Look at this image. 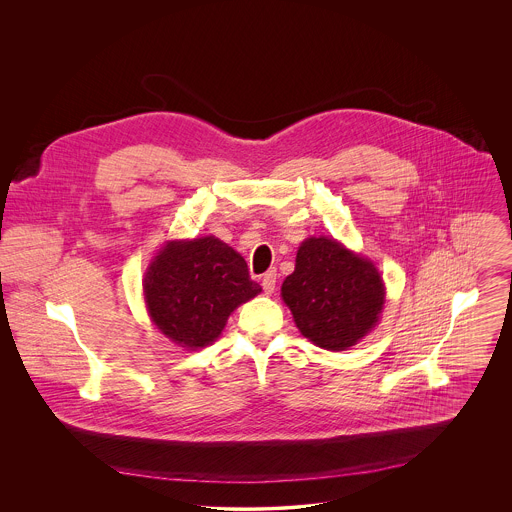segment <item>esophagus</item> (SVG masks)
I'll list each match as a JSON object with an SVG mask.
<instances>
[{
	"label": "esophagus",
	"instance_id": "esophagus-1",
	"mask_svg": "<svg viewBox=\"0 0 512 512\" xmlns=\"http://www.w3.org/2000/svg\"><path fill=\"white\" fill-rule=\"evenodd\" d=\"M276 270H268L264 276H262V288L266 293H274L276 290Z\"/></svg>",
	"mask_w": 512,
	"mask_h": 512
}]
</instances>
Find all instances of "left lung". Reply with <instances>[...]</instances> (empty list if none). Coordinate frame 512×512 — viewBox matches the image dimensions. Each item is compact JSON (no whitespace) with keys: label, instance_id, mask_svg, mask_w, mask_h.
I'll list each match as a JSON object with an SVG mask.
<instances>
[{"label":"left lung","instance_id":"left-lung-1","mask_svg":"<svg viewBox=\"0 0 512 512\" xmlns=\"http://www.w3.org/2000/svg\"><path fill=\"white\" fill-rule=\"evenodd\" d=\"M282 299L303 337L327 351H345L376 325L384 284L370 260L327 236L301 242Z\"/></svg>","mask_w":512,"mask_h":512}]
</instances>
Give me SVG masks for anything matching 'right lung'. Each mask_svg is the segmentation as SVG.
Returning a JSON list of instances; mask_svg holds the SVG:
<instances>
[{
    "label": "right lung",
    "instance_id": "obj_1",
    "mask_svg": "<svg viewBox=\"0 0 512 512\" xmlns=\"http://www.w3.org/2000/svg\"><path fill=\"white\" fill-rule=\"evenodd\" d=\"M260 292L244 258L215 236L167 242L144 278L151 321L191 351L217 341L228 315Z\"/></svg>",
    "mask_w": 512,
    "mask_h": 512
}]
</instances>
